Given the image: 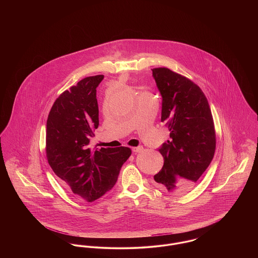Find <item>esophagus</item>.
Returning a JSON list of instances; mask_svg holds the SVG:
<instances>
[{
  "mask_svg": "<svg viewBox=\"0 0 258 258\" xmlns=\"http://www.w3.org/2000/svg\"><path fill=\"white\" fill-rule=\"evenodd\" d=\"M132 150H133L134 153H140V152L143 151V147H142V146H138V147L133 148Z\"/></svg>",
  "mask_w": 258,
  "mask_h": 258,
  "instance_id": "esophagus-1",
  "label": "esophagus"
}]
</instances>
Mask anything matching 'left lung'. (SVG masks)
I'll list each match as a JSON object with an SVG mask.
<instances>
[{
    "mask_svg": "<svg viewBox=\"0 0 258 258\" xmlns=\"http://www.w3.org/2000/svg\"><path fill=\"white\" fill-rule=\"evenodd\" d=\"M162 97L161 122L170 140L159 149L163 166L154 180L161 190L188 192L208 168L216 150V132L208 100L188 78L166 68L153 69Z\"/></svg>",
    "mask_w": 258,
    "mask_h": 258,
    "instance_id": "8db88e82",
    "label": "left lung"
}]
</instances>
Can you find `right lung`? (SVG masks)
I'll return each mask as SVG.
<instances>
[{
	"label": "right lung",
	"instance_id": "1",
	"mask_svg": "<svg viewBox=\"0 0 258 258\" xmlns=\"http://www.w3.org/2000/svg\"><path fill=\"white\" fill-rule=\"evenodd\" d=\"M103 77L89 76L61 93L46 123V157L52 170L69 191L87 202L110 190L132 155L127 147H90L98 126L97 87Z\"/></svg>",
	"mask_w": 258,
	"mask_h": 258
}]
</instances>
